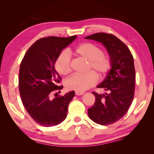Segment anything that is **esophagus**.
<instances>
[{"mask_svg": "<svg viewBox=\"0 0 154 154\" xmlns=\"http://www.w3.org/2000/svg\"><path fill=\"white\" fill-rule=\"evenodd\" d=\"M84 94V91H75V94H76L77 96H82V95Z\"/></svg>", "mask_w": 154, "mask_h": 154, "instance_id": "1", "label": "esophagus"}]
</instances>
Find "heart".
<instances>
[{"mask_svg": "<svg viewBox=\"0 0 154 154\" xmlns=\"http://www.w3.org/2000/svg\"><path fill=\"white\" fill-rule=\"evenodd\" d=\"M70 54L77 58L86 60V74L73 75L66 80V87L70 90L83 91L96 83L97 75L103 79L112 68V60L107 54L92 43H82L70 51ZM55 69L61 75H67L71 72L70 61L68 55L63 52L55 61Z\"/></svg>", "mask_w": 154, "mask_h": 154, "instance_id": "heart-1", "label": "heart"}]
</instances>
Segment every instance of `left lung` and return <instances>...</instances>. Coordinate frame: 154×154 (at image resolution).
Here are the masks:
<instances>
[{"mask_svg": "<svg viewBox=\"0 0 154 154\" xmlns=\"http://www.w3.org/2000/svg\"><path fill=\"white\" fill-rule=\"evenodd\" d=\"M85 38L101 42L112 60L111 70L97 86L107 93L92 92L96 102L88 109V116L100 125L112 124L126 114L134 98L135 70L133 56L128 47L114 35L97 33Z\"/></svg>", "mask_w": 154, "mask_h": 154, "instance_id": "1", "label": "left lung"}]
</instances>
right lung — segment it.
I'll return each instance as SVG.
<instances>
[{"instance_id": "right-lung-1", "label": "right lung", "mask_w": 154, "mask_h": 154, "mask_svg": "<svg viewBox=\"0 0 154 154\" xmlns=\"http://www.w3.org/2000/svg\"><path fill=\"white\" fill-rule=\"evenodd\" d=\"M76 38L49 36L39 39L21 60L19 76L21 101L31 118L42 126H54L66 119L69 103L75 95L72 91L50 98L54 92L63 88L58 86L61 77L54 68L56 58Z\"/></svg>"}]
</instances>
